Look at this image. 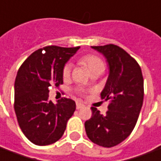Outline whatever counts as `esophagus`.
Here are the masks:
<instances>
[{"label":"esophagus","instance_id":"1","mask_svg":"<svg viewBox=\"0 0 161 161\" xmlns=\"http://www.w3.org/2000/svg\"><path fill=\"white\" fill-rule=\"evenodd\" d=\"M76 107H77V110H79V109H81V108H84V104H82V103H78V102H77V106H76Z\"/></svg>","mask_w":161,"mask_h":161}]
</instances>
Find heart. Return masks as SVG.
<instances>
[{
  "instance_id": "heart-1",
  "label": "heart",
  "mask_w": 161,
  "mask_h": 161,
  "mask_svg": "<svg viewBox=\"0 0 161 161\" xmlns=\"http://www.w3.org/2000/svg\"><path fill=\"white\" fill-rule=\"evenodd\" d=\"M80 63L84 65L91 74H95V73H103L105 69V64L104 61L97 56L95 55H86L81 57ZM71 64L67 63L65 64L63 70H62V75L64 79H67L70 76L71 73Z\"/></svg>"
}]
</instances>
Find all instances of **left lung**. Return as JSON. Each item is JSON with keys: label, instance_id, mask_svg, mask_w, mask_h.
Wrapping results in <instances>:
<instances>
[{"label": "left lung", "instance_id": "1", "mask_svg": "<svg viewBox=\"0 0 161 161\" xmlns=\"http://www.w3.org/2000/svg\"><path fill=\"white\" fill-rule=\"evenodd\" d=\"M107 59L110 74L101 97L110 100L105 115L92 107V118L84 123L93 143L112 147L121 143L134 129L143 104L144 79L140 66L119 46H92Z\"/></svg>", "mask_w": 161, "mask_h": 161}]
</instances>
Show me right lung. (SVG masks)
<instances>
[{
  "label": "right lung",
  "mask_w": 161,
  "mask_h": 161,
  "mask_svg": "<svg viewBox=\"0 0 161 161\" xmlns=\"http://www.w3.org/2000/svg\"><path fill=\"white\" fill-rule=\"evenodd\" d=\"M79 48L46 46L31 54L18 69L14 112L21 130L35 145L47 146L61 139L76 110L72 99L64 97L57 104L49 101V87L63 84V68Z\"/></svg>",
  "instance_id": "right-lung-1"
}]
</instances>
